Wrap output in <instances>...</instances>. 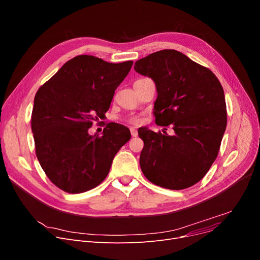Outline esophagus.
<instances>
[{
  "instance_id": "34e87169",
  "label": "esophagus",
  "mask_w": 260,
  "mask_h": 260,
  "mask_svg": "<svg viewBox=\"0 0 260 260\" xmlns=\"http://www.w3.org/2000/svg\"><path fill=\"white\" fill-rule=\"evenodd\" d=\"M130 132H131V135L133 136V137H136L137 136V130L135 129V128H130Z\"/></svg>"
}]
</instances>
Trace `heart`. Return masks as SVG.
<instances>
[{"instance_id": "heart-1", "label": "heart", "mask_w": 260, "mask_h": 260, "mask_svg": "<svg viewBox=\"0 0 260 260\" xmlns=\"http://www.w3.org/2000/svg\"><path fill=\"white\" fill-rule=\"evenodd\" d=\"M129 122L134 124V125H137V124L141 123V117H139V116H132V117L129 118Z\"/></svg>"}]
</instances>
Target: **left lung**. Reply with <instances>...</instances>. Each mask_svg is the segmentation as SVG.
Returning <instances> with one entry per match:
<instances>
[{"label":"left lung","instance_id":"1","mask_svg":"<svg viewBox=\"0 0 260 260\" xmlns=\"http://www.w3.org/2000/svg\"><path fill=\"white\" fill-rule=\"evenodd\" d=\"M134 70L156 84L155 123L174 135L139 128L141 169L152 183L184 189L206 175L227 126L224 89L215 75L176 50H162L135 62ZM167 130V129H165Z\"/></svg>","mask_w":260,"mask_h":260}]
</instances>
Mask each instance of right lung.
I'll return each mask as SVG.
<instances>
[{
    "instance_id": "1",
    "label": "right lung",
    "mask_w": 260,
    "mask_h": 260,
    "mask_svg": "<svg viewBox=\"0 0 260 260\" xmlns=\"http://www.w3.org/2000/svg\"><path fill=\"white\" fill-rule=\"evenodd\" d=\"M132 64L79 55L37 90L31 116L35 152L57 187L80 193L107 177L115 154L131 137L130 130L114 123L107 124L102 135H89L88 129L105 116Z\"/></svg>"
}]
</instances>
